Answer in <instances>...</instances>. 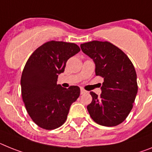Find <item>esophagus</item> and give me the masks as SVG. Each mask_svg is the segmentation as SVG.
Returning <instances> with one entry per match:
<instances>
[{
    "mask_svg": "<svg viewBox=\"0 0 152 152\" xmlns=\"http://www.w3.org/2000/svg\"><path fill=\"white\" fill-rule=\"evenodd\" d=\"M86 91L85 89H83V88L80 89V93H81V94H84V93H86Z\"/></svg>",
    "mask_w": 152,
    "mask_h": 152,
    "instance_id": "esophagus-1",
    "label": "esophagus"
}]
</instances>
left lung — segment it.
<instances>
[{
  "label": "left lung",
  "mask_w": 152,
  "mask_h": 152,
  "mask_svg": "<svg viewBox=\"0 0 152 152\" xmlns=\"http://www.w3.org/2000/svg\"><path fill=\"white\" fill-rule=\"evenodd\" d=\"M82 51L93 60L96 76L104 78L102 93L91 92L92 101L87 105L91 118L99 125L115 126L127 118L137 92V75L126 54L107 41L82 43Z\"/></svg>",
  "instance_id": "1"
}]
</instances>
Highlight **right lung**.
<instances>
[{"label": "right lung", "instance_id": "right-lung-1", "mask_svg": "<svg viewBox=\"0 0 152 152\" xmlns=\"http://www.w3.org/2000/svg\"><path fill=\"white\" fill-rule=\"evenodd\" d=\"M80 51L75 43L53 40L29 57L21 76V93L29 115L39 127L47 130L60 127L72 103L79 98L80 87L66 89L56 82L67 60Z\"/></svg>", "mask_w": 152, "mask_h": 152}]
</instances>
